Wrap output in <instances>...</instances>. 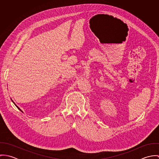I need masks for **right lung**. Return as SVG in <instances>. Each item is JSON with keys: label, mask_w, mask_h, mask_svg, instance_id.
Listing matches in <instances>:
<instances>
[{"label": "right lung", "mask_w": 159, "mask_h": 159, "mask_svg": "<svg viewBox=\"0 0 159 159\" xmlns=\"http://www.w3.org/2000/svg\"><path fill=\"white\" fill-rule=\"evenodd\" d=\"M12 102H13V101H12ZM13 103H14V102H13ZM14 104H15V103H14ZM16 107H17V106H16ZM17 108H18V109H19L20 111H21V110H20V108H18V107H17Z\"/></svg>", "instance_id": "1"}]
</instances>
